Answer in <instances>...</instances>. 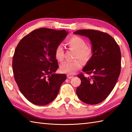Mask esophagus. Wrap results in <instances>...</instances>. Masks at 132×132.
Here are the masks:
<instances>
[{"instance_id":"1","label":"esophagus","mask_w":132,"mask_h":132,"mask_svg":"<svg viewBox=\"0 0 132 132\" xmlns=\"http://www.w3.org/2000/svg\"><path fill=\"white\" fill-rule=\"evenodd\" d=\"M67 78H68V79H71V78H73V76H72V75H67Z\"/></svg>"}]
</instances>
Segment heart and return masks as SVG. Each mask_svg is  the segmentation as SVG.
Masks as SVG:
<instances>
[{
  "label": "heart",
  "instance_id": "1",
  "mask_svg": "<svg viewBox=\"0 0 132 132\" xmlns=\"http://www.w3.org/2000/svg\"><path fill=\"white\" fill-rule=\"evenodd\" d=\"M68 46L75 51L74 58H79L83 62H87L90 60L92 55V51L90 47L86 46V41L82 38L77 36H72L66 41ZM54 54L55 58L58 61H62L64 57V50L61 45H58L55 47ZM79 59L71 61H66L61 63L60 70L64 74H72L79 69L82 62Z\"/></svg>",
  "mask_w": 132,
  "mask_h": 132
}]
</instances>
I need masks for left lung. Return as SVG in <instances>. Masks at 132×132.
I'll return each mask as SVG.
<instances>
[{
  "label": "left lung",
  "instance_id": "1",
  "mask_svg": "<svg viewBox=\"0 0 132 132\" xmlns=\"http://www.w3.org/2000/svg\"><path fill=\"white\" fill-rule=\"evenodd\" d=\"M88 37L92 45V55L83 68L81 80L77 88L79 99L88 104H97L104 100L115 86L121 71V52L114 38L107 33L92 29L74 32Z\"/></svg>",
  "mask_w": 132,
  "mask_h": 132
}]
</instances>
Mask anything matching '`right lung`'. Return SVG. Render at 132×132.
Masks as SVG:
<instances>
[{"mask_svg": "<svg viewBox=\"0 0 132 132\" xmlns=\"http://www.w3.org/2000/svg\"><path fill=\"white\" fill-rule=\"evenodd\" d=\"M68 32L41 28L25 36L13 57L14 78L20 91L30 102L45 105L54 100L66 79L55 72L59 68L54 51Z\"/></svg>", "mask_w": 132, "mask_h": 132, "instance_id": "1", "label": "right lung"}]
</instances>
